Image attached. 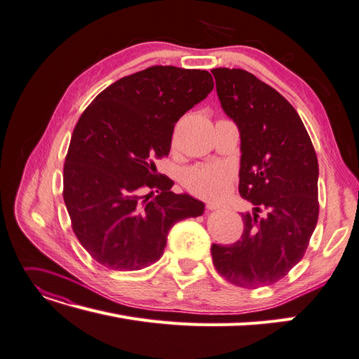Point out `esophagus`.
Instances as JSON below:
<instances>
[{"instance_id":"1","label":"esophagus","mask_w":359,"mask_h":359,"mask_svg":"<svg viewBox=\"0 0 359 359\" xmlns=\"http://www.w3.org/2000/svg\"><path fill=\"white\" fill-rule=\"evenodd\" d=\"M206 208H208L209 210H217V209H222L223 206L219 205V203H215V201H208V203H206Z\"/></svg>"}]
</instances>
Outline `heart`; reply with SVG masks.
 <instances>
[{"instance_id": "b5f03b06", "label": "heart", "mask_w": 359, "mask_h": 359, "mask_svg": "<svg viewBox=\"0 0 359 359\" xmlns=\"http://www.w3.org/2000/svg\"><path fill=\"white\" fill-rule=\"evenodd\" d=\"M185 185L205 198L222 197L232 182V170L226 163H206L192 167L185 174Z\"/></svg>"}]
</instances>
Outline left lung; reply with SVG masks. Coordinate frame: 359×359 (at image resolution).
<instances>
[{"instance_id": "8db88e82", "label": "left lung", "mask_w": 359, "mask_h": 359, "mask_svg": "<svg viewBox=\"0 0 359 359\" xmlns=\"http://www.w3.org/2000/svg\"><path fill=\"white\" fill-rule=\"evenodd\" d=\"M218 100L240 130L244 232L214 244L217 271L243 288L282 279L305 255L318 219V162L299 114L278 90L244 69H212Z\"/></svg>"}]
</instances>
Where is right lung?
Returning <instances> with one entry per match:
<instances>
[{
    "label": "right lung",
    "mask_w": 359,
    "mask_h": 359,
    "mask_svg": "<svg viewBox=\"0 0 359 359\" xmlns=\"http://www.w3.org/2000/svg\"><path fill=\"white\" fill-rule=\"evenodd\" d=\"M212 89L208 71L150 67L116 80L81 114L63 167V200L77 240L98 264L149 267L174 224L205 212L203 201L174 194L153 159L168 156L174 124Z\"/></svg>",
    "instance_id": "add662e5"
}]
</instances>
